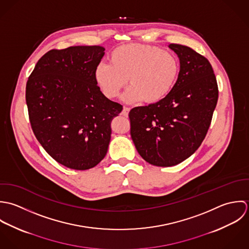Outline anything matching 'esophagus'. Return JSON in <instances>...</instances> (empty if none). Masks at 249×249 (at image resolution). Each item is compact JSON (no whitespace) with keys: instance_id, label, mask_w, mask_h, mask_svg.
<instances>
[{"instance_id":"esophagus-1","label":"esophagus","mask_w":249,"mask_h":249,"mask_svg":"<svg viewBox=\"0 0 249 249\" xmlns=\"http://www.w3.org/2000/svg\"><path fill=\"white\" fill-rule=\"evenodd\" d=\"M129 111H130V107H123V109H122V111H121V114H122L123 116L127 117V116H128V114H129Z\"/></svg>"}]
</instances>
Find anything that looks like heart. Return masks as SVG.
Returning <instances> with one entry per match:
<instances>
[{
  "mask_svg": "<svg viewBox=\"0 0 249 249\" xmlns=\"http://www.w3.org/2000/svg\"><path fill=\"white\" fill-rule=\"evenodd\" d=\"M110 62L101 61L94 69V79L103 94L116 98L123 94L126 103L146 101L150 104L164 99L173 89L180 71V62L173 53L147 44L132 43L117 47L109 55Z\"/></svg>",
  "mask_w": 249,
  "mask_h": 249,
  "instance_id": "1",
  "label": "heart"
}]
</instances>
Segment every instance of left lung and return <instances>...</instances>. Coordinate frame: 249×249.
Returning a JSON list of instances; mask_svg holds the SVG:
<instances>
[{
  "label": "left lung",
  "mask_w": 249,
  "mask_h": 249,
  "mask_svg": "<svg viewBox=\"0 0 249 249\" xmlns=\"http://www.w3.org/2000/svg\"><path fill=\"white\" fill-rule=\"evenodd\" d=\"M168 47L180 60L173 89L164 99L129 112L134 144L142 159L156 166L176 165L198 149L218 98L209 60L188 46Z\"/></svg>",
  "instance_id": "8db88e82"
}]
</instances>
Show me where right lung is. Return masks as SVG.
I'll return each instance as SVG.
<instances>
[{
    "label": "right lung",
    "mask_w": 249,
    "mask_h": 249,
    "mask_svg": "<svg viewBox=\"0 0 249 249\" xmlns=\"http://www.w3.org/2000/svg\"><path fill=\"white\" fill-rule=\"evenodd\" d=\"M105 54L102 46H72L47 52L26 87L32 129L42 147L60 164L87 170L105 158L110 122L122 106L107 99L94 79Z\"/></svg>",
    "instance_id": "add662e5"
}]
</instances>
